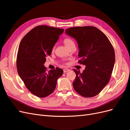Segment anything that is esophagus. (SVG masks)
I'll return each mask as SVG.
<instances>
[{
	"label": "esophagus",
	"instance_id": "obj_1",
	"mask_svg": "<svg viewBox=\"0 0 130 130\" xmlns=\"http://www.w3.org/2000/svg\"><path fill=\"white\" fill-rule=\"evenodd\" d=\"M69 70H70V69L66 68V69H63V72H64V73H67V72H69Z\"/></svg>",
	"mask_w": 130,
	"mask_h": 130
}]
</instances>
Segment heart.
I'll use <instances>...</instances> for the list:
<instances>
[{"mask_svg": "<svg viewBox=\"0 0 130 130\" xmlns=\"http://www.w3.org/2000/svg\"><path fill=\"white\" fill-rule=\"evenodd\" d=\"M63 42H64V44H65V45H66L67 48H68V47L70 45H71L72 44H74V42L71 40V39L69 38H65L64 41H63Z\"/></svg>", "mask_w": 130, "mask_h": 130, "instance_id": "b5f03b06", "label": "heart"}]
</instances>
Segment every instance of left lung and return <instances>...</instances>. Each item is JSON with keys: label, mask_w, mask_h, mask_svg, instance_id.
Listing matches in <instances>:
<instances>
[{"label": "left lung", "mask_w": 130, "mask_h": 130, "mask_svg": "<svg viewBox=\"0 0 130 130\" xmlns=\"http://www.w3.org/2000/svg\"><path fill=\"white\" fill-rule=\"evenodd\" d=\"M65 32L76 41L81 58L78 62L86 66L82 73L73 69L76 74L74 88L82 96H95L111 77L115 63L113 47L107 36L95 27H70Z\"/></svg>", "instance_id": "1"}]
</instances>
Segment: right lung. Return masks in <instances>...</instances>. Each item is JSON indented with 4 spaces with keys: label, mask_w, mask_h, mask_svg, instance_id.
I'll use <instances>...</instances> for the list:
<instances>
[{
    "label": "right lung",
    "mask_w": 130,
    "mask_h": 130,
    "mask_svg": "<svg viewBox=\"0 0 130 130\" xmlns=\"http://www.w3.org/2000/svg\"><path fill=\"white\" fill-rule=\"evenodd\" d=\"M63 29L40 25L34 27L22 40L17 56V69L19 77L29 91L39 98L52 94L63 69L56 68L46 71V57L63 32Z\"/></svg>",
    "instance_id": "1"
}]
</instances>
